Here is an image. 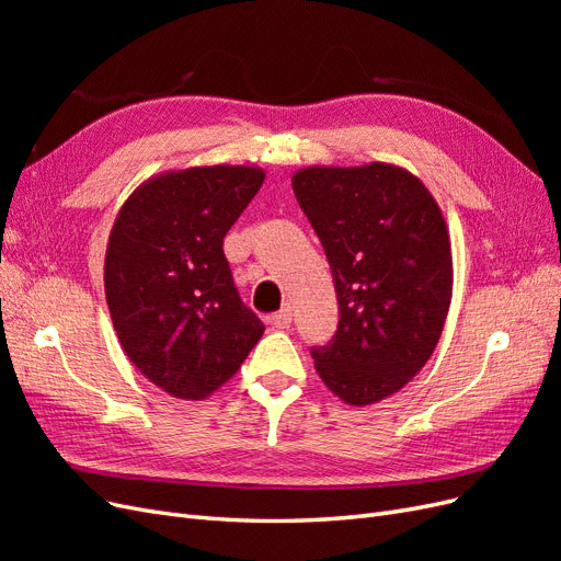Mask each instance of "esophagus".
I'll use <instances>...</instances> for the list:
<instances>
[{
	"label": "esophagus",
	"mask_w": 561,
	"mask_h": 561,
	"mask_svg": "<svg viewBox=\"0 0 561 561\" xmlns=\"http://www.w3.org/2000/svg\"><path fill=\"white\" fill-rule=\"evenodd\" d=\"M268 322L276 330H287V328H290V322H293V311L290 309H280L278 313H274V316L268 318Z\"/></svg>",
	"instance_id": "34e87169"
}]
</instances>
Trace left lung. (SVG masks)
I'll return each mask as SVG.
<instances>
[{"mask_svg":"<svg viewBox=\"0 0 561 561\" xmlns=\"http://www.w3.org/2000/svg\"><path fill=\"white\" fill-rule=\"evenodd\" d=\"M293 190L332 266L339 328L313 348L316 371L353 407L381 402L428 363L451 304L447 222L396 163L307 165Z\"/></svg>","mask_w":561,"mask_h":561,"instance_id":"left-lung-1","label":"left lung"}]
</instances>
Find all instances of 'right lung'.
<instances>
[{"label":"right lung","mask_w":561,"mask_h":561,"mask_svg":"<svg viewBox=\"0 0 561 561\" xmlns=\"http://www.w3.org/2000/svg\"><path fill=\"white\" fill-rule=\"evenodd\" d=\"M257 165H194L145 180L110 231L105 297L128 360L182 400L227 383L264 334L241 301L225 236L260 192Z\"/></svg>","instance_id":"right-lung-1"}]
</instances>
